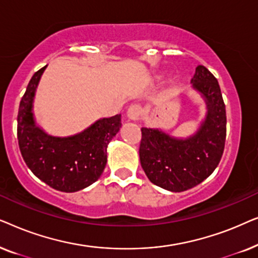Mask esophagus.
<instances>
[{"instance_id": "esophagus-1", "label": "esophagus", "mask_w": 258, "mask_h": 258, "mask_svg": "<svg viewBox=\"0 0 258 258\" xmlns=\"http://www.w3.org/2000/svg\"><path fill=\"white\" fill-rule=\"evenodd\" d=\"M126 114H128V117L130 119H134V121H136V119H139L141 116H142L143 109L140 104H132L129 107L128 111H126Z\"/></svg>"}]
</instances>
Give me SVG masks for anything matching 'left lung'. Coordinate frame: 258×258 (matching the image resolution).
Returning a JSON list of instances; mask_svg holds the SVG:
<instances>
[{"mask_svg": "<svg viewBox=\"0 0 258 258\" xmlns=\"http://www.w3.org/2000/svg\"><path fill=\"white\" fill-rule=\"evenodd\" d=\"M192 87L203 95L208 114L195 135L172 139L157 129L142 128L140 160L149 181L174 192L191 189L220 163L227 136V115L216 77L204 66L196 68Z\"/></svg>", "mask_w": 258, "mask_h": 258, "instance_id": "left-lung-1", "label": "left lung"}]
</instances>
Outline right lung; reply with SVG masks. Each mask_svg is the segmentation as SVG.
Returning <instances> with one entry per match:
<instances>
[{
	"label": "right lung",
	"mask_w": 258,
	"mask_h": 258,
	"mask_svg": "<svg viewBox=\"0 0 258 258\" xmlns=\"http://www.w3.org/2000/svg\"><path fill=\"white\" fill-rule=\"evenodd\" d=\"M45 67L34 74L21 98L19 147L28 168L41 181L63 192L79 191L96 182L103 172L107 147L121 128V115L98 119L75 136L47 135L35 124L31 112L35 90Z\"/></svg>",
	"instance_id": "1"
}]
</instances>
